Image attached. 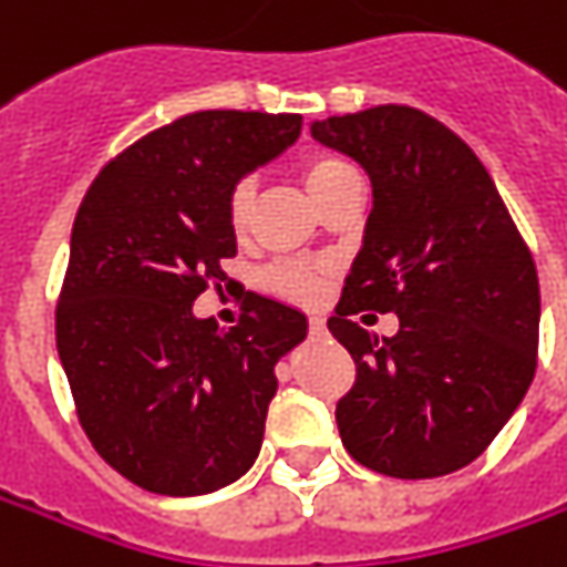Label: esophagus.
<instances>
[{"mask_svg":"<svg viewBox=\"0 0 567 567\" xmlns=\"http://www.w3.org/2000/svg\"><path fill=\"white\" fill-rule=\"evenodd\" d=\"M309 334H316V338H324V334H328L324 318H309Z\"/></svg>","mask_w":567,"mask_h":567,"instance_id":"obj_1","label":"esophagus"}]
</instances>
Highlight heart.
Returning <instances> with one entry per match:
<instances>
[{"label":"heart","instance_id":"obj_1","mask_svg":"<svg viewBox=\"0 0 567 567\" xmlns=\"http://www.w3.org/2000/svg\"><path fill=\"white\" fill-rule=\"evenodd\" d=\"M347 173H353V166L347 164L343 157H338V154H309L302 161V169H299L302 186L312 195V202H316L318 195H324ZM251 205H255V183L251 179H239L236 186L229 188L227 198V214L233 229H246L251 217ZM268 287H271L274 293L290 296V299H299V302H312V299L321 296V277L316 271H309V268H302V265H277L268 274Z\"/></svg>","mask_w":567,"mask_h":567}]
</instances>
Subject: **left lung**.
I'll use <instances>...</instances> for the list:
<instances>
[{
	"label": "left lung",
	"instance_id": "left-lung-1",
	"mask_svg": "<svg viewBox=\"0 0 567 567\" xmlns=\"http://www.w3.org/2000/svg\"><path fill=\"white\" fill-rule=\"evenodd\" d=\"M312 138L369 173L372 210L328 331L357 381L338 401L340 442L362 467L432 480L476 461L536 372L539 280L480 157L413 106L312 122ZM362 308L394 311L379 339Z\"/></svg>",
	"mask_w": 567,
	"mask_h": 567
}]
</instances>
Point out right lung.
Returning <instances> with one entry per match:
<instances>
[{"label":"right lung","instance_id":"right-lung-1","mask_svg":"<svg viewBox=\"0 0 567 567\" xmlns=\"http://www.w3.org/2000/svg\"><path fill=\"white\" fill-rule=\"evenodd\" d=\"M299 132V113H188L113 157L78 207L55 347L91 445L142 489L205 495L261 451L274 365L309 321L249 293L220 331L192 306L236 255L229 188Z\"/></svg>","mask_w":567,"mask_h":567}]
</instances>
